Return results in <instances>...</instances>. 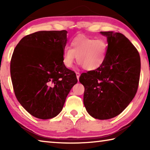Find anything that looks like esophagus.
<instances>
[{"label": "esophagus", "instance_id": "obj_1", "mask_svg": "<svg viewBox=\"0 0 150 150\" xmlns=\"http://www.w3.org/2000/svg\"><path fill=\"white\" fill-rule=\"evenodd\" d=\"M76 76H77V80H79V79L80 77V73L79 72H76Z\"/></svg>", "mask_w": 150, "mask_h": 150}]
</instances>
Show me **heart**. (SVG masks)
Segmentation results:
<instances>
[{
    "mask_svg": "<svg viewBox=\"0 0 150 150\" xmlns=\"http://www.w3.org/2000/svg\"><path fill=\"white\" fill-rule=\"evenodd\" d=\"M71 47H65L63 51V63L67 68L73 67L77 56V62L85 69H97L105 63L107 55L108 43L103 38L77 35L71 42Z\"/></svg>",
    "mask_w": 150,
    "mask_h": 150,
    "instance_id": "1",
    "label": "heart"
}]
</instances>
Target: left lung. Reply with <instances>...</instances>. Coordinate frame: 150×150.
<instances>
[{
  "instance_id": "left-lung-1",
  "label": "left lung",
  "mask_w": 150,
  "mask_h": 150,
  "mask_svg": "<svg viewBox=\"0 0 150 150\" xmlns=\"http://www.w3.org/2000/svg\"><path fill=\"white\" fill-rule=\"evenodd\" d=\"M107 38V55L97 69L83 73V103L87 112L99 120L112 118L135 96L140 75V57L130 40L118 32H100Z\"/></svg>"
}]
</instances>
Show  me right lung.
Returning a JSON list of instances; mask_svg holds the SVG:
<instances>
[{
  "label": "right lung",
  "instance_id": "1",
  "mask_svg": "<svg viewBox=\"0 0 150 150\" xmlns=\"http://www.w3.org/2000/svg\"><path fill=\"white\" fill-rule=\"evenodd\" d=\"M66 30L39 31L24 37L15 47L11 75L16 98L30 115L46 120L59 115L77 83L63 63Z\"/></svg>",
  "mask_w": 150,
  "mask_h": 150
}]
</instances>
